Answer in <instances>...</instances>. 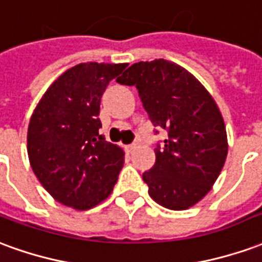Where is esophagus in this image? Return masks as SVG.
Here are the masks:
<instances>
[{
  "mask_svg": "<svg viewBox=\"0 0 262 262\" xmlns=\"http://www.w3.org/2000/svg\"><path fill=\"white\" fill-rule=\"evenodd\" d=\"M139 147V143L137 142H135V143H132V144H129V146H126V150H127V151H135V150H136V148Z\"/></svg>",
  "mask_w": 262,
  "mask_h": 262,
  "instance_id": "34e87169",
  "label": "esophagus"
}]
</instances>
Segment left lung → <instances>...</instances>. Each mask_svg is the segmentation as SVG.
<instances>
[{
    "label": "left lung",
    "mask_w": 262,
    "mask_h": 262,
    "mask_svg": "<svg viewBox=\"0 0 262 262\" xmlns=\"http://www.w3.org/2000/svg\"><path fill=\"white\" fill-rule=\"evenodd\" d=\"M116 81L136 86L151 123L168 135L154 148L153 167L143 172L148 195L172 210L193 206L212 189L227 157L214 99L189 71L164 59L135 63Z\"/></svg>",
    "instance_id": "left-lung-1"
}]
</instances>
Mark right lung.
<instances>
[{"label":"right lung","mask_w":262,"mask_h":262,"mask_svg":"<svg viewBox=\"0 0 262 262\" xmlns=\"http://www.w3.org/2000/svg\"><path fill=\"white\" fill-rule=\"evenodd\" d=\"M126 63H81L60 75L33 111L28 156L35 176L57 202L86 210L111 195L123 150L99 135V105Z\"/></svg>","instance_id":"1"}]
</instances>
